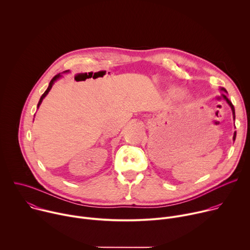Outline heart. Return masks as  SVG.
<instances>
[{"mask_svg":"<svg viewBox=\"0 0 250 250\" xmlns=\"http://www.w3.org/2000/svg\"><path fill=\"white\" fill-rule=\"evenodd\" d=\"M171 94L173 95V96H179L180 95V91L179 90H177V89H172L171 90Z\"/></svg>","mask_w":250,"mask_h":250,"instance_id":"1","label":"heart"}]
</instances>
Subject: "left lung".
<instances>
[{
  "instance_id": "left-lung-1",
  "label": "left lung",
  "mask_w": 250,
  "mask_h": 250,
  "mask_svg": "<svg viewBox=\"0 0 250 250\" xmlns=\"http://www.w3.org/2000/svg\"><path fill=\"white\" fill-rule=\"evenodd\" d=\"M222 90H223V91H225V92H227V90H226L225 88H222ZM223 97H224V99H225V100L228 102V104L230 105L231 111H232V116H233V119H235V112H234V106H233V104H231V102H230V101L228 99V97H227L225 94L223 95ZM235 136H236V131H234V134H233V141L235 140Z\"/></svg>"
}]
</instances>
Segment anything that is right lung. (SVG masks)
Returning <instances> with one entry per match:
<instances>
[{
  "instance_id": "obj_1",
  "label": "right lung",
  "mask_w": 250,
  "mask_h": 250,
  "mask_svg": "<svg viewBox=\"0 0 250 250\" xmlns=\"http://www.w3.org/2000/svg\"><path fill=\"white\" fill-rule=\"evenodd\" d=\"M65 72H67V71H65ZM60 76H61L60 74H57V75H55V76H54V77L51 79V81H50V83H49V86H48L47 90H46V91L43 93V95L41 97V100H40V102H39V104H38V108H39V106H40V104H42V100L44 99V97H45V96L48 94V92L50 91V89H51V87H52L53 83H54V82H55V81H56V80H57V79H58Z\"/></svg>"
}]
</instances>
